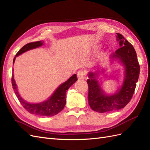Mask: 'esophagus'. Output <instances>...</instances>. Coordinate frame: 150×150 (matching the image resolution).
I'll return each instance as SVG.
<instances>
[{
  "mask_svg": "<svg viewBox=\"0 0 150 150\" xmlns=\"http://www.w3.org/2000/svg\"><path fill=\"white\" fill-rule=\"evenodd\" d=\"M84 76H85V72L84 71H79L78 72V74H77V76H78V78L79 79H84Z\"/></svg>",
  "mask_w": 150,
  "mask_h": 150,
  "instance_id": "34e87169",
  "label": "esophagus"
}]
</instances>
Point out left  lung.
<instances>
[{
    "label": "left lung",
    "instance_id": "1",
    "mask_svg": "<svg viewBox=\"0 0 150 150\" xmlns=\"http://www.w3.org/2000/svg\"><path fill=\"white\" fill-rule=\"evenodd\" d=\"M117 35V40L119 42L120 47L111 54L110 58L119 60L125 67L122 87L114 95H107L96 78L100 71L90 72L88 74V103L92 110L99 113L117 110L126 106L134 94L136 83L139 78L140 66L134 47L122 35Z\"/></svg>",
    "mask_w": 150,
    "mask_h": 150
}]
</instances>
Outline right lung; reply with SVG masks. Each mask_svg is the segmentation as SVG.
I'll use <instances>...</instances> for the list:
<instances>
[{"instance_id": "obj_1", "label": "right lung", "mask_w": 150, "mask_h": 150, "mask_svg": "<svg viewBox=\"0 0 150 150\" xmlns=\"http://www.w3.org/2000/svg\"><path fill=\"white\" fill-rule=\"evenodd\" d=\"M43 45V43L41 41L31 42L26 44L23 47L20 49L17 54H16L15 57L13 60V64L15 61L16 57L17 56L21 55L29 50L33 49V48L39 47ZM12 85L13 88L16 96L18 97L20 103L23 107L26 109L28 112L32 114L37 115L39 116H54L57 114L60 111L63 110V108L65 107L66 98V95L67 90L69 88L72 84H73L77 80L76 74L72 76L67 81L64 82L63 84H60L59 88L57 89L55 91L54 93L50 98H48L45 102H41L40 103H30L24 100L21 96H20L19 93L17 90V86L14 79V75L12 74Z\"/></svg>"}]
</instances>
